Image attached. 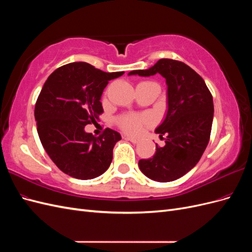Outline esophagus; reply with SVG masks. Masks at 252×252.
I'll use <instances>...</instances> for the list:
<instances>
[{"mask_svg": "<svg viewBox=\"0 0 252 252\" xmlns=\"http://www.w3.org/2000/svg\"><path fill=\"white\" fill-rule=\"evenodd\" d=\"M128 141H130L131 143H133V144H138L139 142H140V140L139 139H134V138H131V136H127L126 138Z\"/></svg>", "mask_w": 252, "mask_h": 252, "instance_id": "obj_1", "label": "esophagus"}]
</instances>
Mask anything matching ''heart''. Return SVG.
<instances>
[{"label": "heart", "mask_w": 252, "mask_h": 252, "mask_svg": "<svg viewBox=\"0 0 252 252\" xmlns=\"http://www.w3.org/2000/svg\"><path fill=\"white\" fill-rule=\"evenodd\" d=\"M149 122V119L144 116H138V114L129 113L124 114L118 119V124L122 130L129 134L139 133L144 124Z\"/></svg>", "instance_id": "obj_1"}]
</instances>
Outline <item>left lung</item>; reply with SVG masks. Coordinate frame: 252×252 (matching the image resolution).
I'll use <instances>...</instances> for the list:
<instances>
[{
  "mask_svg": "<svg viewBox=\"0 0 252 252\" xmlns=\"http://www.w3.org/2000/svg\"><path fill=\"white\" fill-rule=\"evenodd\" d=\"M159 73L167 84V112L156 133L165 134V146L156 145V155L140 159L139 167L147 178L171 182L186 174L200 161L207 147L213 100L205 81L192 68L180 61L161 59L148 69L132 70L128 75L150 77Z\"/></svg>",
  "mask_w": 252,
  "mask_h": 252,
  "instance_id": "8db88e82",
  "label": "left lung"
}]
</instances>
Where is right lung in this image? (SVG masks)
Segmentation results:
<instances>
[{
	"label": "right lung",
	"instance_id": "obj_1",
	"mask_svg": "<svg viewBox=\"0 0 252 252\" xmlns=\"http://www.w3.org/2000/svg\"><path fill=\"white\" fill-rule=\"evenodd\" d=\"M123 74L78 62L58 68L45 82L34 108L36 129L44 149L64 173L91 180L108 169L121 134L106 128L96 138L85 126L103 112L101 96L108 82Z\"/></svg>",
	"mask_w": 252,
	"mask_h": 252
}]
</instances>
